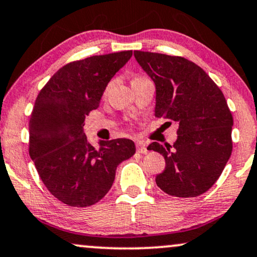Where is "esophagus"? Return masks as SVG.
Listing matches in <instances>:
<instances>
[{
    "label": "esophagus",
    "instance_id": "obj_1",
    "mask_svg": "<svg viewBox=\"0 0 257 257\" xmlns=\"http://www.w3.org/2000/svg\"><path fill=\"white\" fill-rule=\"evenodd\" d=\"M136 151H138L139 153H141V154H147L148 153V149H147V147H146V145L144 144V142H138V144H136Z\"/></svg>",
    "mask_w": 257,
    "mask_h": 257
}]
</instances>
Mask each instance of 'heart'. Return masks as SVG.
Masks as SVG:
<instances>
[{
  "mask_svg": "<svg viewBox=\"0 0 257 257\" xmlns=\"http://www.w3.org/2000/svg\"><path fill=\"white\" fill-rule=\"evenodd\" d=\"M141 78H144V77H135L134 79H133V80H136V79H141Z\"/></svg>",
  "mask_w": 257,
  "mask_h": 257,
  "instance_id": "heart-1",
  "label": "heart"
}]
</instances>
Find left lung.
Masks as SVG:
<instances>
[{"label": "left lung", "mask_w": 257, "mask_h": 257, "mask_svg": "<svg viewBox=\"0 0 257 257\" xmlns=\"http://www.w3.org/2000/svg\"><path fill=\"white\" fill-rule=\"evenodd\" d=\"M134 56L155 83V116L179 124L173 146L153 142L147 148L166 161L157 185L173 197L200 196L220 177L232 152L233 119L225 97L191 60L142 51Z\"/></svg>", "instance_id": "1"}]
</instances>
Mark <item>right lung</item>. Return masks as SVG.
<instances>
[{
  "instance_id": "add662e5",
  "label": "right lung",
  "mask_w": 257,
  "mask_h": 257,
  "mask_svg": "<svg viewBox=\"0 0 257 257\" xmlns=\"http://www.w3.org/2000/svg\"><path fill=\"white\" fill-rule=\"evenodd\" d=\"M133 51L66 64L42 87L29 119V155L39 177L69 206L96 204L112 186L116 168L135 154L132 140L87 142L85 116L99 106L106 85Z\"/></svg>"
}]
</instances>
